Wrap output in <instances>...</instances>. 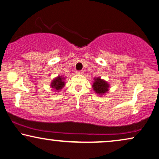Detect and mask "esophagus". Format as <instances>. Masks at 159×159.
Instances as JSON below:
<instances>
[{
  "instance_id": "34e87169",
  "label": "esophagus",
  "mask_w": 159,
  "mask_h": 159,
  "mask_svg": "<svg viewBox=\"0 0 159 159\" xmlns=\"http://www.w3.org/2000/svg\"><path fill=\"white\" fill-rule=\"evenodd\" d=\"M76 73H77V74L82 75V74H84V72H83L82 70H79V71H76Z\"/></svg>"
}]
</instances>
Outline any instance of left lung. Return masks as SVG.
Segmentation results:
<instances>
[{"instance_id":"1","label":"left lung","mask_w":159,"mask_h":159,"mask_svg":"<svg viewBox=\"0 0 159 159\" xmlns=\"http://www.w3.org/2000/svg\"><path fill=\"white\" fill-rule=\"evenodd\" d=\"M110 85L109 83L104 79H102L101 77H96L93 79V83L92 85L93 90L99 96H103L108 92Z\"/></svg>"}]
</instances>
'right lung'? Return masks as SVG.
Listing matches in <instances>:
<instances>
[{"label":"right lung","instance_id":"1","mask_svg":"<svg viewBox=\"0 0 159 159\" xmlns=\"http://www.w3.org/2000/svg\"><path fill=\"white\" fill-rule=\"evenodd\" d=\"M66 77H63L62 75H58L56 78L52 80L50 84V87L53 89V90L55 92H60V90L63 88L65 84H66Z\"/></svg>","mask_w":159,"mask_h":159}]
</instances>
